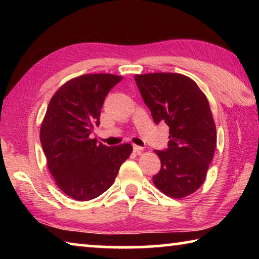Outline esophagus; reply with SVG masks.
<instances>
[{"instance_id":"esophagus-1","label":"esophagus","mask_w":259,"mask_h":259,"mask_svg":"<svg viewBox=\"0 0 259 259\" xmlns=\"http://www.w3.org/2000/svg\"><path fill=\"white\" fill-rule=\"evenodd\" d=\"M144 151V147H140L138 145H134V152L137 153V154H140Z\"/></svg>"}]
</instances>
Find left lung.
<instances>
[{
    "label": "left lung",
    "mask_w": 259,
    "mask_h": 259,
    "mask_svg": "<svg viewBox=\"0 0 259 259\" xmlns=\"http://www.w3.org/2000/svg\"><path fill=\"white\" fill-rule=\"evenodd\" d=\"M135 81L155 123L169 126L168 148L154 151L161 169L153 183L166 196L185 198L203 184L216 150V124L208 99L183 74H136Z\"/></svg>",
    "instance_id": "obj_1"
}]
</instances>
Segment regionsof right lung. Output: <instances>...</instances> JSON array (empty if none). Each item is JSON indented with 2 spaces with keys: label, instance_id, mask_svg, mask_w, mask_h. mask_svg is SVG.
I'll list each match as a JSON object with an SVG mask.
<instances>
[{
  "label": "right lung",
  "instance_id": "add662e5",
  "mask_svg": "<svg viewBox=\"0 0 259 259\" xmlns=\"http://www.w3.org/2000/svg\"><path fill=\"white\" fill-rule=\"evenodd\" d=\"M122 76L85 74L64 83L48 105L40 129L48 169L61 191L76 201H89L113 185L133 146L114 147L91 138L105 97Z\"/></svg>",
  "mask_w": 259,
  "mask_h": 259
}]
</instances>
